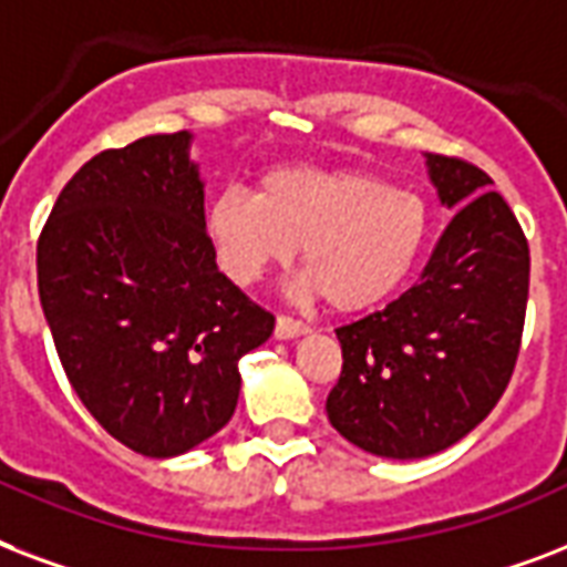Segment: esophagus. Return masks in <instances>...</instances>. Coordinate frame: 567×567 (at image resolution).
<instances>
[{"mask_svg":"<svg viewBox=\"0 0 567 567\" xmlns=\"http://www.w3.org/2000/svg\"><path fill=\"white\" fill-rule=\"evenodd\" d=\"M310 331V324L301 322V319H292V316H278V322H275V337L280 340H289V337H301V333Z\"/></svg>","mask_w":567,"mask_h":567,"instance_id":"obj_1","label":"esophagus"}]
</instances>
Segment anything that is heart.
<instances>
[{
  "mask_svg": "<svg viewBox=\"0 0 567 567\" xmlns=\"http://www.w3.org/2000/svg\"><path fill=\"white\" fill-rule=\"evenodd\" d=\"M221 269L254 284L301 245L307 292L354 313L393 296L411 275L429 230L416 192L352 168L287 165L266 171L257 195L227 188L204 215Z\"/></svg>",
  "mask_w": 567,
  "mask_h": 567,
  "instance_id": "b5f03b06",
  "label": "heart"
}]
</instances>
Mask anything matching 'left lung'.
<instances>
[{
    "mask_svg": "<svg viewBox=\"0 0 567 567\" xmlns=\"http://www.w3.org/2000/svg\"><path fill=\"white\" fill-rule=\"evenodd\" d=\"M452 221L423 275L384 310L337 328L343 372L328 420L381 458H425L473 432L515 372L529 296V245L494 179L425 153Z\"/></svg>",
    "mask_w": 567,
    "mask_h": 567,
    "instance_id": "1",
    "label": "left lung"
}]
</instances>
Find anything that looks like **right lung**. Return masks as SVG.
<instances>
[{"instance_id": "obj_1", "label": "right lung", "mask_w": 567, "mask_h": 567, "mask_svg": "<svg viewBox=\"0 0 567 567\" xmlns=\"http://www.w3.org/2000/svg\"><path fill=\"white\" fill-rule=\"evenodd\" d=\"M38 289L70 388L151 458L230 423L239 358L275 331L215 266L186 130L96 153L70 177L38 239Z\"/></svg>"}]
</instances>
